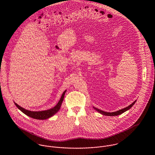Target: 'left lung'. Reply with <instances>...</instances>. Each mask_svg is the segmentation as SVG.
I'll return each mask as SVG.
<instances>
[{"label": "left lung", "instance_id": "8db88e82", "mask_svg": "<svg viewBox=\"0 0 155 155\" xmlns=\"http://www.w3.org/2000/svg\"><path fill=\"white\" fill-rule=\"evenodd\" d=\"M136 102V100L133 102V103L131 104H130V106H128V107L124 108V109H122L121 110H119L116 111H114V112H107V111H104L101 110L97 108H95L94 107H93V108L95 110L97 111L98 112L100 113L101 114H103V115H105V116H117V115H119L123 113H124L125 111H126L128 110L129 109H130L132 107H133V105L135 104V103Z\"/></svg>", "mask_w": 155, "mask_h": 155}]
</instances>
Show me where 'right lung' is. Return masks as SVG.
Wrapping results in <instances>:
<instances>
[{
    "label": "right lung",
    "mask_w": 155,
    "mask_h": 155,
    "mask_svg": "<svg viewBox=\"0 0 155 155\" xmlns=\"http://www.w3.org/2000/svg\"><path fill=\"white\" fill-rule=\"evenodd\" d=\"M66 92V91H65L63 93L60 101H58V103H57V104L55 106H54L52 109H50L46 110L38 111L28 110H26V109L22 108V107L20 106L18 104H17L15 102H14V103H15V106L17 107V108H18V109H20L22 111V113H24L27 116H28L30 117H32L33 119H35L44 120V119H48V118L52 117L53 115H54L57 112H58L60 110L61 104H62V102L63 101Z\"/></svg>",
    "instance_id": "right-lung-1"
}]
</instances>
